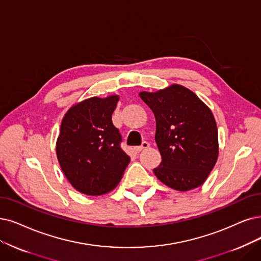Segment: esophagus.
<instances>
[{"mask_svg":"<svg viewBox=\"0 0 261 261\" xmlns=\"http://www.w3.org/2000/svg\"><path fill=\"white\" fill-rule=\"evenodd\" d=\"M149 147H150V143L147 142V141H143L141 145H139V147H135L134 150H135V152H136V153H139V152H141V151H143L145 149H148Z\"/></svg>","mask_w":261,"mask_h":261,"instance_id":"esophagus-1","label":"esophagus"}]
</instances>
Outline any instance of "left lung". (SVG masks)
<instances>
[{
  "mask_svg": "<svg viewBox=\"0 0 261 261\" xmlns=\"http://www.w3.org/2000/svg\"><path fill=\"white\" fill-rule=\"evenodd\" d=\"M154 113L155 141L162 163L153 171L173 190L186 192L201 186L218 158V133L211 109L193 91L173 85L139 93Z\"/></svg>",
  "mask_w": 261,
  "mask_h": 261,
  "instance_id": "obj_1",
  "label": "left lung"
}]
</instances>
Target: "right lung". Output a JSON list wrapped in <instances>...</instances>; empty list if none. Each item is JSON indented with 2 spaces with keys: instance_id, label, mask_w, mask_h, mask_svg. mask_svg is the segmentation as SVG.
I'll return each mask as SVG.
<instances>
[{
  "instance_id": "1",
  "label": "right lung",
  "mask_w": 261,
  "mask_h": 261,
  "mask_svg": "<svg viewBox=\"0 0 261 261\" xmlns=\"http://www.w3.org/2000/svg\"><path fill=\"white\" fill-rule=\"evenodd\" d=\"M120 96L90 97L74 103L62 120L56 143L59 164L72 187L89 196L113 191L130 161L120 148L111 116Z\"/></svg>"
}]
</instances>
